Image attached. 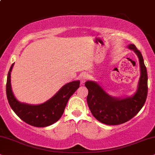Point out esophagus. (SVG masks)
<instances>
[{
	"label": "esophagus",
	"instance_id": "esophagus-1",
	"mask_svg": "<svg viewBox=\"0 0 155 155\" xmlns=\"http://www.w3.org/2000/svg\"><path fill=\"white\" fill-rule=\"evenodd\" d=\"M89 76L87 74L84 73V74H81V75H80L79 79H80V81H81V83H84V82L87 81V79H89Z\"/></svg>",
	"mask_w": 155,
	"mask_h": 155
}]
</instances>
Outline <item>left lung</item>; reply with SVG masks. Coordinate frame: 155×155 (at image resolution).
Here are the masks:
<instances>
[{"label":"left lung","instance_id":"1","mask_svg":"<svg viewBox=\"0 0 155 155\" xmlns=\"http://www.w3.org/2000/svg\"><path fill=\"white\" fill-rule=\"evenodd\" d=\"M134 51L140 61L141 75L137 91L132 97L115 98L111 97L97 82L87 81L85 83L89 93L87 104L94 117L103 124L118 125L132 119L141 110L147 96V72L142 55L134 44L128 46Z\"/></svg>","mask_w":155,"mask_h":155}]
</instances>
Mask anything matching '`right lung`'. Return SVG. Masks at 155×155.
<instances>
[{"instance_id": "right-lung-1", "label": "right lung", "mask_w": 155, "mask_h": 155, "mask_svg": "<svg viewBox=\"0 0 155 155\" xmlns=\"http://www.w3.org/2000/svg\"><path fill=\"white\" fill-rule=\"evenodd\" d=\"M13 64L8 74L6 94L11 109L23 121L36 127H48L56 122L63 114L69 98L79 87L80 81H74L65 84L54 97L38 105L21 103L17 100L12 91L11 72Z\"/></svg>"}]
</instances>
